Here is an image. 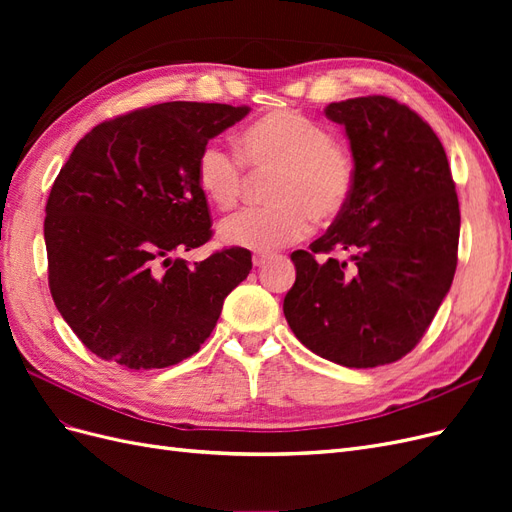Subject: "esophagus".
<instances>
[{
	"label": "esophagus",
	"mask_w": 512,
	"mask_h": 512,
	"mask_svg": "<svg viewBox=\"0 0 512 512\" xmlns=\"http://www.w3.org/2000/svg\"><path fill=\"white\" fill-rule=\"evenodd\" d=\"M269 260H271V254H254V256H252L254 267H265Z\"/></svg>",
	"instance_id": "1"
}]
</instances>
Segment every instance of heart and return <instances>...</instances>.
<instances>
[{
    "label": "heart",
    "mask_w": 512,
    "mask_h": 512,
    "mask_svg": "<svg viewBox=\"0 0 512 512\" xmlns=\"http://www.w3.org/2000/svg\"><path fill=\"white\" fill-rule=\"evenodd\" d=\"M241 159L220 143H207L196 158V185L209 203L228 211L237 205L250 173H273L271 205L245 209L220 226V241L252 252L305 239L314 222L342 215L354 190L356 162L350 147L333 138L318 119L299 111H271L239 132Z\"/></svg>",
    "instance_id": "obj_1"
}]
</instances>
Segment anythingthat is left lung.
<instances>
[{
  "mask_svg": "<svg viewBox=\"0 0 512 512\" xmlns=\"http://www.w3.org/2000/svg\"><path fill=\"white\" fill-rule=\"evenodd\" d=\"M356 162L342 215L292 252L284 316L299 342L344 367L406 356L425 335L457 269L459 200L440 138L386 96L333 102ZM346 253V261L324 253Z\"/></svg>",
  "mask_w": 512,
  "mask_h": 512,
  "instance_id": "8db88e82",
  "label": "left lung"
}]
</instances>
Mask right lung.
<instances>
[{
  "label": "right lung",
  "instance_id": "add662e5",
  "mask_svg": "<svg viewBox=\"0 0 512 512\" xmlns=\"http://www.w3.org/2000/svg\"><path fill=\"white\" fill-rule=\"evenodd\" d=\"M250 106L164 102L87 132L46 200L49 288L70 329L104 361L162 369L200 350L247 273L243 247L188 265L211 239L196 158Z\"/></svg>",
  "mask_w": 512,
  "mask_h": 512
}]
</instances>
